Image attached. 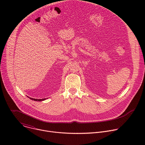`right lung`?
<instances>
[{"label": "right lung", "instance_id": "1", "mask_svg": "<svg viewBox=\"0 0 145 145\" xmlns=\"http://www.w3.org/2000/svg\"><path fill=\"white\" fill-rule=\"evenodd\" d=\"M27 97H28L29 98H30V99H31V100H34V101H43V100H46V99H47L48 98H45V99H33V98H31V97H29V96H27Z\"/></svg>", "mask_w": 145, "mask_h": 145}]
</instances>
